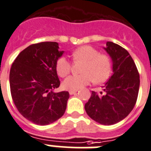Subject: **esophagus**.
I'll return each instance as SVG.
<instances>
[{
	"instance_id": "esophagus-1",
	"label": "esophagus",
	"mask_w": 151,
	"mask_h": 151,
	"mask_svg": "<svg viewBox=\"0 0 151 151\" xmlns=\"http://www.w3.org/2000/svg\"><path fill=\"white\" fill-rule=\"evenodd\" d=\"M77 92V90H70V91H69V94H70V95H74Z\"/></svg>"
}]
</instances>
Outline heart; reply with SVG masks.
Instances as JSON below:
<instances>
[{
    "label": "heart",
    "instance_id": "1",
    "mask_svg": "<svg viewBox=\"0 0 151 151\" xmlns=\"http://www.w3.org/2000/svg\"><path fill=\"white\" fill-rule=\"evenodd\" d=\"M74 62H81V74L70 75L63 81L62 86L68 90H78L90 83L92 81L100 83L107 81L112 71V60L107 54L90 46H83L73 51ZM71 69V63L65 57H60L56 62V71L61 77L67 76Z\"/></svg>",
    "mask_w": 151,
    "mask_h": 151
}]
</instances>
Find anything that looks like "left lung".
<instances>
[{
    "label": "left lung",
    "mask_w": 151,
    "mask_h": 151,
    "mask_svg": "<svg viewBox=\"0 0 151 151\" xmlns=\"http://www.w3.org/2000/svg\"><path fill=\"white\" fill-rule=\"evenodd\" d=\"M107 51L113 61V74L99 93L92 91L85 104L86 112L93 120L113 125L129 114L139 90V73L128 51L113 42H107Z\"/></svg>",
    "instance_id": "obj_1"
}]
</instances>
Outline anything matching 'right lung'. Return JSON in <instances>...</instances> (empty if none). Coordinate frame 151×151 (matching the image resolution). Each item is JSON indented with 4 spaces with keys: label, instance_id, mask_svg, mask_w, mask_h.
<instances>
[{
    "label": "right lung",
    "instance_id": "add662e5",
    "mask_svg": "<svg viewBox=\"0 0 151 151\" xmlns=\"http://www.w3.org/2000/svg\"><path fill=\"white\" fill-rule=\"evenodd\" d=\"M62 54L56 42L35 43L22 50L11 66L13 102L19 112L35 124H50L65 114L68 92H53L60 85L56 62Z\"/></svg>",
    "mask_w": 151,
    "mask_h": 151
}]
</instances>
